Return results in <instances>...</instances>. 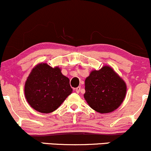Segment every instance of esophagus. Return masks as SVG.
Listing matches in <instances>:
<instances>
[{"label": "esophagus", "mask_w": 151, "mask_h": 151, "mask_svg": "<svg viewBox=\"0 0 151 151\" xmlns=\"http://www.w3.org/2000/svg\"><path fill=\"white\" fill-rule=\"evenodd\" d=\"M80 90H81V87H77V88L75 89V91H76V92H77V93H79V92H80Z\"/></svg>", "instance_id": "esophagus-1"}]
</instances>
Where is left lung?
<instances>
[{
  "mask_svg": "<svg viewBox=\"0 0 151 151\" xmlns=\"http://www.w3.org/2000/svg\"><path fill=\"white\" fill-rule=\"evenodd\" d=\"M125 82L112 68L104 66L85 79L84 97L94 110L108 113L118 108L126 95Z\"/></svg>",
  "mask_w": 151,
  "mask_h": 151,
  "instance_id": "1",
  "label": "left lung"
}]
</instances>
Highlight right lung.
<instances>
[{
  "instance_id": "obj_1",
  "label": "right lung",
  "mask_w": 151,
  "mask_h": 151,
  "mask_svg": "<svg viewBox=\"0 0 151 151\" xmlns=\"http://www.w3.org/2000/svg\"><path fill=\"white\" fill-rule=\"evenodd\" d=\"M25 97L34 110L42 113L54 112L72 92L69 79L60 68L41 63L31 70L25 83Z\"/></svg>"
}]
</instances>
